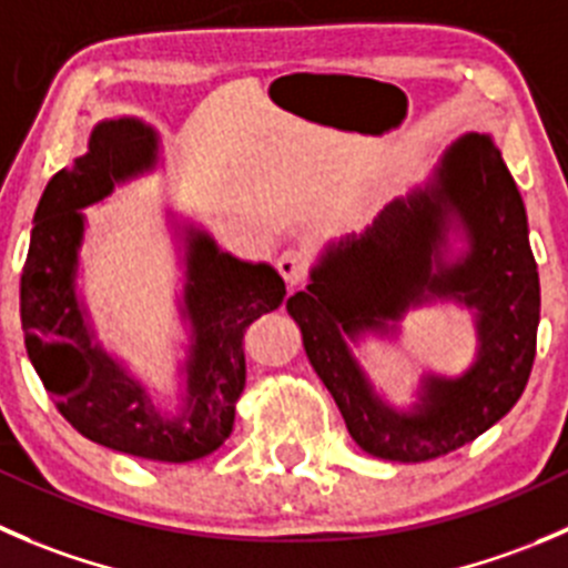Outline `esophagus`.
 Returning <instances> with one entry per match:
<instances>
[{
	"instance_id": "34e87169",
	"label": "esophagus",
	"mask_w": 568,
	"mask_h": 568,
	"mask_svg": "<svg viewBox=\"0 0 568 568\" xmlns=\"http://www.w3.org/2000/svg\"><path fill=\"white\" fill-rule=\"evenodd\" d=\"M277 272L283 274L288 288H296V285H302V280H305L307 274V257L302 255L300 250H285L283 255L277 257Z\"/></svg>"
}]
</instances>
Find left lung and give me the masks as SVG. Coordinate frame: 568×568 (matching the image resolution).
<instances>
[{
	"label": "left lung",
	"mask_w": 568,
	"mask_h": 568,
	"mask_svg": "<svg viewBox=\"0 0 568 568\" xmlns=\"http://www.w3.org/2000/svg\"><path fill=\"white\" fill-rule=\"evenodd\" d=\"M436 301L473 313L476 361L460 375L425 373L412 405L396 408L373 388L354 346L395 339L407 312ZM285 307L363 453L422 464L494 427L525 390L541 316L525 202L494 138H458L430 178L361 235L329 241L311 285Z\"/></svg>",
	"instance_id": "1"
}]
</instances>
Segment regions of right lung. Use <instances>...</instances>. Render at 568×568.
<instances>
[{
    "label": "right lung",
    "instance_id": "add662e5",
    "mask_svg": "<svg viewBox=\"0 0 568 568\" xmlns=\"http://www.w3.org/2000/svg\"><path fill=\"white\" fill-rule=\"evenodd\" d=\"M161 166V135L135 115L102 119L85 155L60 169L32 216L21 272V329L27 355L65 422L93 444L163 464L216 453L233 433L246 383L244 329L280 307L285 283L268 263L230 255L202 224L169 211L185 268L180 318L189 329L174 399H155L119 355L97 338L80 294L85 213L119 185Z\"/></svg>",
    "mask_w": 568,
    "mask_h": 568
}]
</instances>
